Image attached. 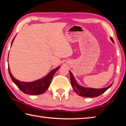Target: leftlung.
Here are the masks:
<instances>
[{
    "instance_id": "1",
    "label": "left lung",
    "mask_w": 126,
    "mask_h": 126,
    "mask_svg": "<svg viewBox=\"0 0 126 126\" xmlns=\"http://www.w3.org/2000/svg\"><path fill=\"white\" fill-rule=\"evenodd\" d=\"M110 39L114 43L113 40L112 38L110 37ZM70 73V79H71V85L73 88L74 89V91L79 95L80 96L84 97H96L99 96L102 93H104V92L106 91L107 89L110 88L113 84H110V86L106 88H100V89H95V88H86V87H82L78 85L77 83L75 78L73 76V74L71 73V71H69Z\"/></svg>"
}]
</instances>
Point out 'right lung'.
I'll list each match as a JSON object with an SVG mask.
<instances>
[{
    "mask_svg": "<svg viewBox=\"0 0 126 126\" xmlns=\"http://www.w3.org/2000/svg\"><path fill=\"white\" fill-rule=\"evenodd\" d=\"M14 38L12 40L11 46ZM59 68V67L55 68L52 71H51L47 74V76L44 77L43 78L40 79L32 82H23L17 80L15 78L12 76L11 72L10 71L9 67H8V71H9L10 77L13 82L16 85L17 87L20 89L21 91H22L25 94H28L30 95H38L41 94L45 92L47 89L48 88L53 76H54L55 72Z\"/></svg>",
    "mask_w": 126,
    "mask_h": 126,
    "instance_id": "right-lung-1",
    "label": "right lung"
}]
</instances>
